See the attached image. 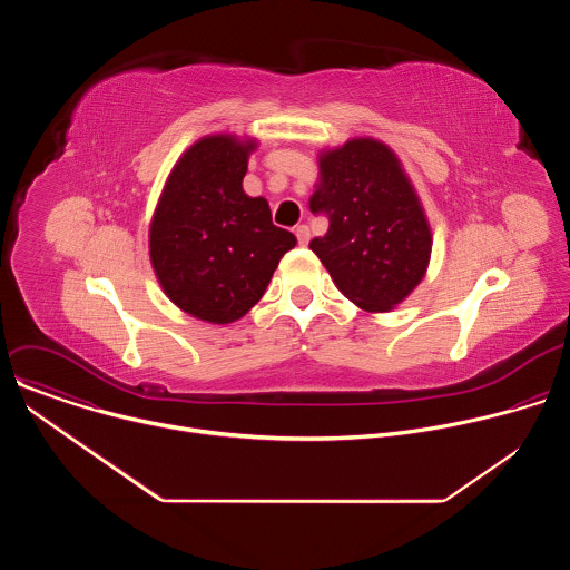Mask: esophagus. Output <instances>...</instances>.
Here are the masks:
<instances>
[{
    "label": "esophagus",
    "mask_w": 570,
    "mask_h": 570,
    "mask_svg": "<svg viewBox=\"0 0 570 570\" xmlns=\"http://www.w3.org/2000/svg\"><path fill=\"white\" fill-rule=\"evenodd\" d=\"M295 236H297V243H299V246H306V243L311 240V229H308V225H297Z\"/></svg>",
    "instance_id": "esophagus-1"
}]
</instances>
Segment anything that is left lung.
<instances>
[{
	"mask_svg": "<svg viewBox=\"0 0 570 570\" xmlns=\"http://www.w3.org/2000/svg\"><path fill=\"white\" fill-rule=\"evenodd\" d=\"M320 187L308 205L330 229L308 248L336 286L365 311H387L424 277L431 229L394 153L352 139L320 159Z\"/></svg>",
	"mask_w": 570,
	"mask_h": 570,
	"instance_id": "1",
	"label": "left lung"
}]
</instances>
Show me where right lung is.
<instances>
[{
    "mask_svg": "<svg viewBox=\"0 0 570 570\" xmlns=\"http://www.w3.org/2000/svg\"><path fill=\"white\" fill-rule=\"evenodd\" d=\"M253 141L227 135L194 144L171 171L150 225V262L189 315L225 324L264 295L295 236L273 225L264 198L243 194Z\"/></svg>",
    "mask_w": 570,
    "mask_h": 570,
    "instance_id": "right-lung-1",
    "label": "right lung"
}]
</instances>
